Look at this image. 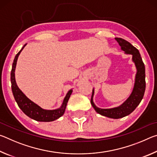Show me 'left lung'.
Returning a JSON list of instances; mask_svg holds the SVG:
<instances>
[{"mask_svg": "<svg viewBox=\"0 0 157 157\" xmlns=\"http://www.w3.org/2000/svg\"><path fill=\"white\" fill-rule=\"evenodd\" d=\"M115 39L118 43L119 46H121V50L124 51L125 54L132 55V62L134 63L135 67L136 69L132 91L128 98L118 107L109 109H101L98 107L94 102L95 92L94 88L91 104L95 111L100 115L110 118L118 119L128 116L129 114L131 113L142 100L145 90V69L139 50L133 46L129 42L123 39L115 38Z\"/></svg>", "mask_w": 157, "mask_h": 157, "instance_id": "1", "label": "left lung"}]
</instances>
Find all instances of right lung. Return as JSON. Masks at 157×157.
I'll return each mask as SVG.
<instances>
[{"mask_svg":"<svg viewBox=\"0 0 157 157\" xmlns=\"http://www.w3.org/2000/svg\"><path fill=\"white\" fill-rule=\"evenodd\" d=\"M26 46L25 44L22 48L18 52L15 56L14 62L12 63V68L11 71V83H12V90L13 95H14V99L17 102V105L23 112L26 116L30 117V118L39 122H51L57 120L61 116L63 115L65 112L66 105H67L68 101L71 97V95L73 93V89L69 90L66 94L65 98H63V102L59 108L55 109H44L39 106L33 101L26 96L23 94L22 91L18 88L17 86V82L15 79V69L17 66V62L18 57L19 56L21 52L22 51L24 47Z\"/></svg>","mask_w":157,"mask_h":157,"instance_id":"1","label":"right lung"}]
</instances>
